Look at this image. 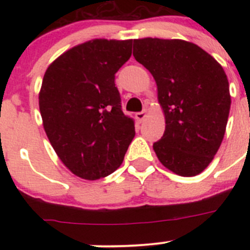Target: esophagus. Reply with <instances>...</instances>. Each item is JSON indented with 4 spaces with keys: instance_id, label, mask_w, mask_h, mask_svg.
<instances>
[{
    "instance_id": "esophagus-1",
    "label": "esophagus",
    "mask_w": 250,
    "mask_h": 250,
    "mask_svg": "<svg viewBox=\"0 0 250 250\" xmlns=\"http://www.w3.org/2000/svg\"><path fill=\"white\" fill-rule=\"evenodd\" d=\"M146 116H147V113H146V111H141V112H137L135 113V117H137V120L139 121L141 123L146 118Z\"/></svg>"
}]
</instances>
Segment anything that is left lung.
I'll return each instance as SVG.
<instances>
[{"label": "left lung", "instance_id": "8db88e82", "mask_svg": "<svg viewBox=\"0 0 250 250\" xmlns=\"http://www.w3.org/2000/svg\"><path fill=\"white\" fill-rule=\"evenodd\" d=\"M133 55L151 72L166 118L153 144L160 162L181 176L202 173L224 139L230 113L223 66L197 44L184 40H134Z\"/></svg>", "mask_w": 250, "mask_h": 250}]
</instances>
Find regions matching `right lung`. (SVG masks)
<instances>
[{
  "instance_id": "1",
  "label": "right lung",
  "mask_w": 250,
  "mask_h": 250,
  "mask_svg": "<svg viewBox=\"0 0 250 250\" xmlns=\"http://www.w3.org/2000/svg\"><path fill=\"white\" fill-rule=\"evenodd\" d=\"M133 40L95 39L48 66L39 94L44 132L65 167L85 180L115 172L135 135L121 109L115 74L132 55Z\"/></svg>"
}]
</instances>
